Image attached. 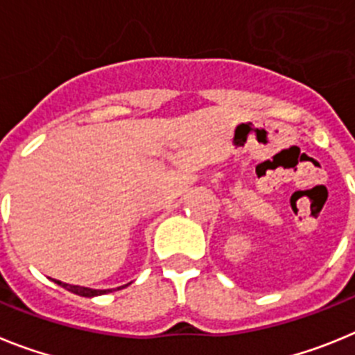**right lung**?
Wrapping results in <instances>:
<instances>
[{
	"instance_id": "obj_1",
	"label": "right lung",
	"mask_w": 355,
	"mask_h": 355,
	"mask_svg": "<svg viewBox=\"0 0 355 355\" xmlns=\"http://www.w3.org/2000/svg\"><path fill=\"white\" fill-rule=\"evenodd\" d=\"M55 283H58L60 286H64L65 290L72 291V293L76 295H81V297H96V295H103V293H108V291L112 290H92V288H83V286H72V284H65V283H60V281H55ZM128 286V284H126ZM124 288V286H121ZM121 288H117V290H121Z\"/></svg>"
}]
</instances>
